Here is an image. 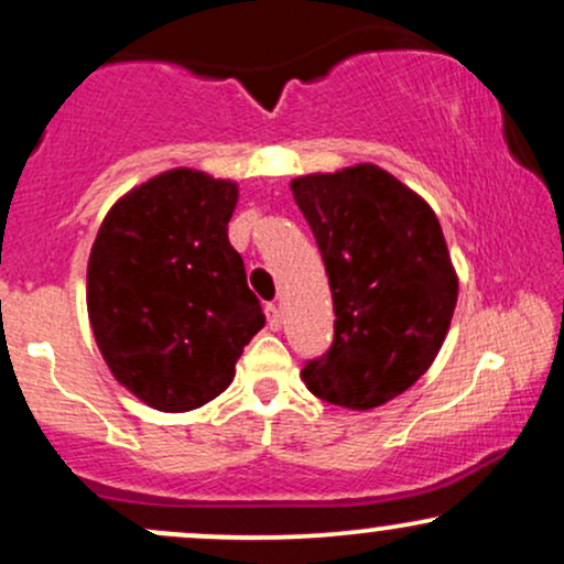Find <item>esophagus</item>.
<instances>
[{
	"label": "esophagus",
	"instance_id": "esophagus-1",
	"mask_svg": "<svg viewBox=\"0 0 564 564\" xmlns=\"http://www.w3.org/2000/svg\"><path fill=\"white\" fill-rule=\"evenodd\" d=\"M264 315H268L270 332H278V328H281V307H278V304H268V307H264Z\"/></svg>",
	"mask_w": 564,
	"mask_h": 564
}]
</instances>
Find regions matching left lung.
Wrapping results in <instances>:
<instances>
[{"label":"left lung","instance_id":"1","mask_svg":"<svg viewBox=\"0 0 564 564\" xmlns=\"http://www.w3.org/2000/svg\"><path fill=\"white\" fill-rule=\"evenodd\" d=\"M334 296V341L307 360L315 398L368 411L405 392L443 347L458 278L435 212L373 164L291 183Z\"/></svg>","mask_w":564,"mask_h":564}]
</instances>
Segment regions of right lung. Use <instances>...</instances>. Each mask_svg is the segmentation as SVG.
<instances>
[{"label":"right lung","mask_w":564,"mask_h":564,"mask_svg":"<svg viewBox=\"0 0 564 564\" xmlns=\"http://www.w3.org/2000/svg\"><path fill=\"white\" fill-rule=\"evenodd\" d=\"M238 185L170 170L113 204L87 264V310L116 381L159 411H193L228 390L264 326L228 241Z\"/></svg>","instance_id":"right-lung-1"}]
</instances>
